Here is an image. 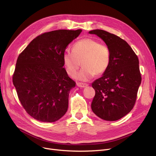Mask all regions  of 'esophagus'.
<instances>
[{"mask_svg":"<svg viewBox=\"0 0 156 156\" xmlns=\"http://www.w3.org/2000/svg\"><path fill=\"white\" fill-rule=\"evenodd\" d=\"M77 86L79 87H81V88H85L87 87L88 86V84L86 83H77Z\"/></svg>","mask_w":156,"mask_h":156,"instance_id":"34e87169","label":"esophagus"}]
</instances>
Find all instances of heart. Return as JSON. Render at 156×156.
Segmentation results:
<instances>
[{"mask_svg": "<svg viewBox=\"0 0 156 156\" xmlns=\"http://www.w3.org/2000/svg\"><path fill=\"white\" fill-rule=\"evenodd\" d=\"M62 60L66 70L72 76L76 73L81 62L83 68L75 77L79 81H88L95 74L100 75L107 69L111 53L106 44L87 37L75 43L72 51H65Z\"/></svg>", "mask_w": 156, "mask_h": 156, "instance_id": "heart-1", "label": "heart"}]
</instances>
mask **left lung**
<instances>
[{
  "mask_svg": "<svg viewBox=\"0 0 156 156\" xmlns=\"http://www.w3.org/2000/svg\"><path fill=\"white\" fill-rule=\"evenodd\" d=\"M88 33L100 37L111 53L107 69L92 84L96 92L92 110L103 120H118L128 114L135 105L141 83L138 57L129 45L119 36L99 29Z\"/></svg>",
  "mask_w": 156,
  "mask_h": 156,
  "instance_id": "8db88e82",
  "label": "left lung"
}]
</instances>
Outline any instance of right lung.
<instances>
[{
  "label": "right lung",
  "mask_w": 156,
  "mask_h": 156,
  "mask_svg": "<svg viewBox=\"0 0 156 156\" xmlns=\"http://www.w3.org/2000/svg\"><path fill=\"white\" fill-rule=\"evenodd\" d=\"M81 29L57 30L33 40L19 55L13 84L21 105L34 119L54 122L68 111L75 83L64 68L63 54Z\"/></svg>",
  "instance_id": "right-lung-1"
}]
</instances>
